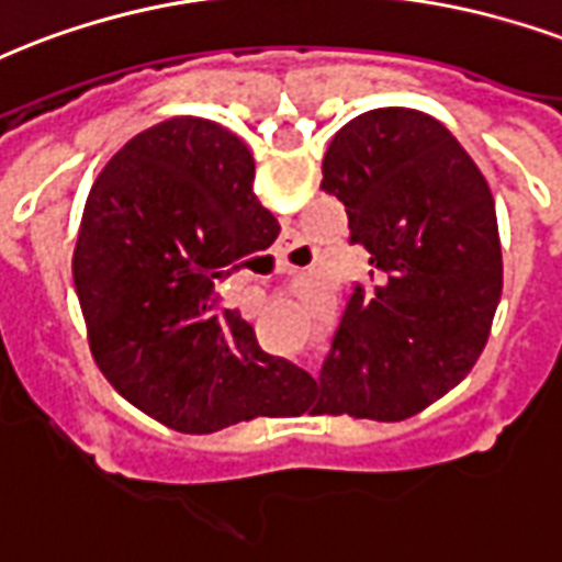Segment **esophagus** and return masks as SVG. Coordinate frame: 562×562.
Instances as JSON below:
<instances>
[{
    "mask_svg": "<svg viewBox=\"0 0 562 562\" xmlns=\"http://www.w3.org/2000/svg\"><path fill=\"white\" fill-rule=\"evenodd\" d=\"M294 252H300V244H285V250H282V256H285V265H289V259L294 256Z\"/></svg>",
    "mask_w": 562,
    "mask_h": 562,
    "instance_id": "obj_1",
    "label": "esophagus"
}]
</instances>
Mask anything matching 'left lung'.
<instances>
[{
    "label": "left lung",
    "instance_id": "obj_1",
    "mask_svg": "<svg viewBox=\"0 0 562 562\" xmlns=\"http://www.w3.org/2000/svg\"><path fill=\"white\" fill-rule=\"evenodd\" d=\"M327 194L348 209L350 244L371 252L312 380V415L404 422L451 392L486 348L498 310L495 200L460 140L415 109H374L336 132Z\"/></svg>",
    "mask_w": 562,
    "mask_h": 562
}]
</instances>
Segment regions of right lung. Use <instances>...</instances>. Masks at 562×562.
<instances>
[{"label": "right lung", "instance_id": "obj_1", "mask_svg": "<svg viewBox=\"0 0 562 562\" xmlns=\"http://www.w3.org/2000/svg\"><path fill=\"white\" fill-rule=\"evenodd\" d=\"M252 177L238 135L173 117L111 156L81 214L72 282L93 359L128 404L179 434L282 415L306 383L217 297V282L280 235Z\"/></svg>", "mask_w": 562, "mask_h": 562}]
</instances>
